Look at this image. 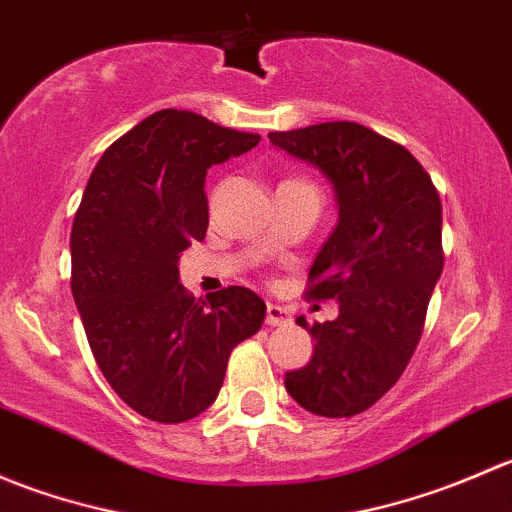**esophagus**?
Masks as SVG:
<instances>
[{"label": "esophagus", "instance_id": "esophagus-1", "mask_svg": "<svg viewBox=\"0 0 512 512\" xmlns=\"http://www.w3.org/2000/svg\"><path fill=\"white\" fill-rule=\"evenodd\" d=\"M265 322L270 324V327H282V324L292 322V317H289L287 309L280 307V304H267V317H265Z\"/></svg>", "mask_w": 512, "mask_h": 512}]
</instances>
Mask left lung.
I'll return each mask as SVG.
<instances>
[{
  "mask_svg": "<svg viewBox=\"0 0 512 512\" xmlns=\"http://www.w3.org/2000/svg\"><path fill=\"white\" fill-rule=\"evenodd\" d=\"M270 143L319 168L339 220L309 267V297L337 299L339 317L299 327L314 339L307 366L287 371L302 409L349 418L404 374L443 272L441 198L399 143L352 121L270 133Z\"/></svg>",
  "mask_w": 512,
  "mask_h": 512,
  "instance_id": "obj_1",
  "label": "left lung"
}]
</instances>
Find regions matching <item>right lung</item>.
<instances>
[{"instance_id":"right-lung-1","label":"right lung","mask_w":512,"mask_h":512,"mask_svg":"<svg viewBox=\"0 0 512 512\" xmlns=\"http://www.w3.org/2000/svg\"><path fill=\"white\" fill-rule=\"evenodd\" d=\"M257 143V133L163 108L111 143L86 183L71 227V294L101 374L151 421L203 414L232 349L265 322L252 289L195 299L178 282L180 252L208 232V168Z\"/></svg>"}]
</instances>
